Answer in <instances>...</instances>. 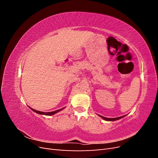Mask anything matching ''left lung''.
<instances>
[{"instance_id":"left-lung-1","label":"left lung","mask_w":158,"mask_h":158,"mask_svg":"<svg viewBox=\"0 0 158 158\" xmlns=\"http://www.w3.org/2000/svg\"><path fill=\"white\" fill-rule=\"evenodd\" d=\"M99 117H101L103 119H104V120L106 121H117V120H118V119H120L124 117H125V115L124 116H121V117H117V118H107V117H104L103 116H101V115H99Z\"/></svg>"}]
</instances>
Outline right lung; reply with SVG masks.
Returning a JSON list of instances; mask_svg holds the SVG:
<instances>
[{
	"mask_svg": "<svg viewBox=\"0 0 158 158\" xmlns=\"http://www.w3.org/2000/svg\"><path fill=\"white\" fill-rule=\"evenodd\" d=\"M29 107L32 110V111H33L37 113H38V114H44V115H49V116L52 115V114H55V113H56L59 112L60 111H61V110H63V109H64V108H62V109H58V110H56V111H51V112H47V113H45V112H42V111H36V110L32 109V108L30 107Z\"/></svg>",
	"mask_w": 158,
	"mask_h": 158,
	"instance_id": "obj_1",
	"label": "right lung"
}]
</instances>
